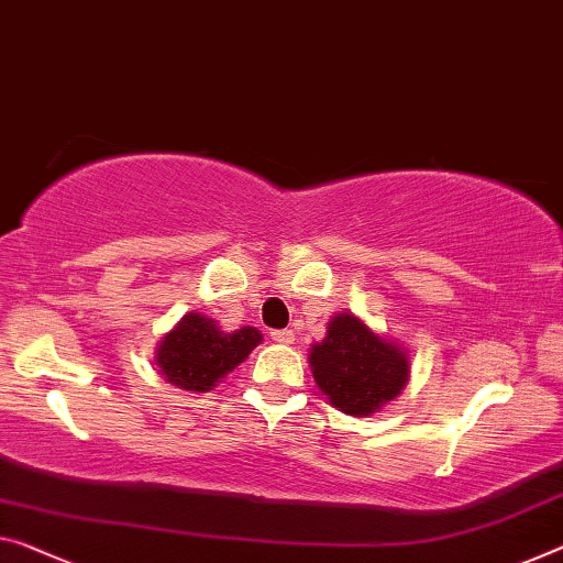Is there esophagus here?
<instances>
[{"instance_id":"esophagus-1","label":"esophagus","mask_w":563,"mask_h":563,"mask_svg":"<svg viewBox=\"0 0 563 563\" xmlns=\"http://www.w3.org/2000/svg\"><path fill=\"white\" fill-rule=\"evenodd\" d=\"M269 336H272L274 342H279V344H291L294 342V332L291 330H272Z\"/></svg>"}]
</instances>
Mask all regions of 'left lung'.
<instances>
[{
    "label": "left lung",
    "mask_w": 563,
    "mask_h": 563,
    "mask_svg": "<svg viewBox=\"0 0 563 563\" xmlns=\"http://www.w3.org/2000/svg\"><path fill=\"white\" fill-rule=\"evenodd\" d=\"M309 365L327 400L357 418L395 400L410 377L400 344L375 334L350 311L336 314L324 340L311 344Z\"/></svg>",
    "instance_id": "8db88e82"
}]
</instances>
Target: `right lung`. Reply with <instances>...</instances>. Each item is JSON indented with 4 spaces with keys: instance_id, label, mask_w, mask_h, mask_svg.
Listing matches in <instances>:
<instances>
[{
    "instance_id": "1",
    "label": "right lung",
    "mask_w": 563,
    "mask_h": 563,
    "mask_svg": "<svg viewBox=\"0 0 563 563\" xmlns=\"http://www.w3.org/2000/svg\"><path fill=\"white\" fill-rule=\"evenodd\" d=\"M258 342H262V332L256 327L221 332L213 319L188 311L161 340L155 365L161 375L180 390L209 393L252 354Z\"/></svg>"
}]
</instances>
